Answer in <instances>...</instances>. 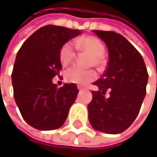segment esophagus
Segmentation results:
<instances>
[{
    "label": "esophagus",
    "instance_id": "esophagus-1",
    "mask_svg": "<svg viewBox=\"0 0 157 157\" xmlns=\"http://www.w3.org/2000/svg\"><path fill=\"white\" fill-rule=\"evenodd\" d=\"M78 89L81 91V90H82V86H78Z\"/></svg>",
    "mask_w": 157,
    "mask_h": 157
}]
</instances>
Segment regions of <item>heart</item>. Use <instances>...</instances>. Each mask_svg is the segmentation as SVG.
Instances as JSON below:
<instances>
[{
	"mask_svg": "<svg viewBox=\"0 0 157 157\" xmlns=\"http://www.w3.org/2000/svg\"><path fill=\"white\" fill-rule=\"evenodd\" d=\"M76 48L89 52L93 55L92 63L100 65L102 63V56L105 53V47L103 44L96 38L92 36L83 37L75 42ZM75 58V49L72 43L68 42L63 45L60 51V61L63 65H68ZM97 75L94 70H82L76 66L69 68L65 72V80L68 82L86 84L89 82L94 81Z\"/></svg>",
	"mask_w": 157,
	"mask_h": 157,
	"instance_id": "heart-1",
	"label": "heart"
}]
</instances>
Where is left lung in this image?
Wrapping results in <instances>:
<instances>
[{
	"label": "left lung",
	"instance_id": "8db88e82",
	"mask_svg": "<svg viewBox=\"0 0 157 157\" xmlns=\"http://www.w3.org/2000/svg\"><path fill=\"white\" fill-rule=\"evenodd\" d=\"M94 33L105 43L109 60L103 76L94 82L98 90L92 91L89 121L97 131L120 134L139 113L146 94L147 70L140 52L123 35L105 31Z\"/></svg>",
	"mask_w": 157,
	"mask_h": 157
}]
</instances>
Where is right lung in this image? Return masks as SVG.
I'll return each mask as SVG.
<instances>
[{"mask_svg": "<svg viewBox=\"0 0 157 157\" xmlns=\"http://www.w3.org/2000/svg\"><path fill=\"white\" fill-rule=\"evenodd\" d=\"M79 34V30L46 25L33 33L17 52L12 73L14 100L22 118L35 129L61 127L77 97L75 83L58 88L52 78L62 69L61 48Z\"/></svg>", "mask_w": 157, "mask_h": 157, "instance_id": "1", "label": "right lung"}]
</instances>
